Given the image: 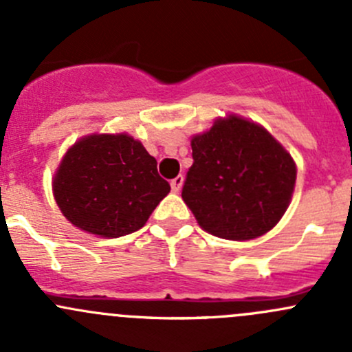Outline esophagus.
<instances>
[{
    "instance_id": "1",
    "label": "esophagus",
    "mask_w": 352,
    "mask_h": 352,
    "mask_svg": "<svg viewBox=\"0 0 352 352\" xmlns=\"http://www.w3.org/2000/svg\"><path fill=\"white\" fill-rule=\"evenodd\" d=\"M182 184H184V177L182 175H177L175 179H172L170 186H172L173 192H179V190L182 189Z\"/></svg>"
}]
</instances>
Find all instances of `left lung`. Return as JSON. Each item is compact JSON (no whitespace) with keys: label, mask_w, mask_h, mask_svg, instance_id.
<instances>
[{"label":"left lung","mask_w":352,"mask_h":352,"mask_svg":"<svg viewBox=\"0 0 352 352\" xmlns=\"http://www.w3.org/2000/svg\"><path fill=\"white\" fill-rule=\"evenodd\" d=\"M194 163L182 199L201 228L226 240H250L281 219L293 196L296 165L264 129L230 116L192 138Z\"/></svg>","instance_id":"obj_1"}]
</instances>
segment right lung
Segmentation results:
<instances>
[{"label":"right lung","instance_id":"obj_1","mask_svg":"<svg viewBox=\"0 0 352 352\" xmlns=\"http://www.w3.org/2000/svg\"><path fill=\"white\" fill-rule=\"evenodd\" d=\"M52 189L67 221L117 239L143 228L170 184L140 141L127 134H91L67 150Z\"/></svg>","mask_w":352,"mask_h":352}]
</instances>
